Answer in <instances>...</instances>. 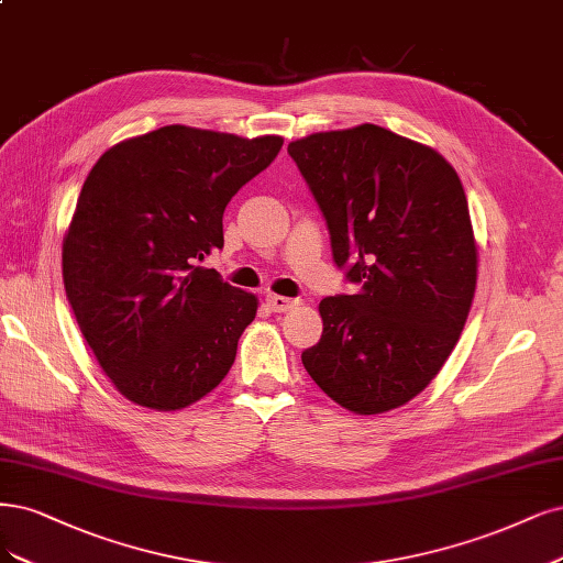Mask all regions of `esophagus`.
Returning <instances> with one entry per match:
<instances>
[{"mask_svg": "<svg viewBox=\"0 0 563 563\" xmlns=\"http://www.w3.org/2000/svg\"><path fill=\"white\" fill-rule=\"evenodd\" d=\"M267 305H269V309H275V312H288V309H294L296 305H300V300L269 294V296H267Z\"/></svg>", "mask_w": 563, "mask_h": 563, "instance_id": "34e87169", "label": "esophagus"}]
</instances>
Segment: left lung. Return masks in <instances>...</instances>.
Returning a JSON list of instances; mask_svg holds the SVG:
<instances>
[{
    "mask_svg": "<svg viewBox=\"0 0 563 563\" xmlns=\"http://www.w3.org/2000/svg\"><path fill=\"white\" fill-rule=\"evenodd\" d=\"M354 296L319 302L321 340L302 365L356 415L421 394L452 354L477 284L459 174L438 151L363 123L288 144Z\"/></svg>",
    "mask_w": 563,
    "mask_h": 563,
    "instance_id": "obj_1",
    "label": "left lung"
}]
</instances>
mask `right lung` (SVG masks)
I'll return each mask as SVG.
<instances>
[{"label": "right lung", "instance_id": "1", "mask_svg": "<svg viewBox=\"0 0 563 563\" xmlns=\"http://www.w3.org/2000/svg\"><path fill=\"white\" fill-rule=\"evenodd\" d=\"M277 134L165 125L95 163L63 242V279L97 363L128 400L181 410L235 363L258 298L200 263L223 211L277 158Z\"/></svg>", "mask_w": 563, "mask_h": 563}]
</instances>
